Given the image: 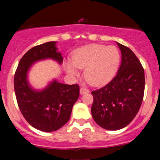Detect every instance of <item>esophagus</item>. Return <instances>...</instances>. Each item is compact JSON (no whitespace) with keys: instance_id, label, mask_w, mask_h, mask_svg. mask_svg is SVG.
Wrapping results in <instances>:
<instances>
[{"instance_id":"34e87169","label":"esophagus","mask_w":160,"mask_h":160,"mask_svg":"<svg viewBox=\"0 0 160 160\" xmlns=\"http://www.w3.org/2000/svg\"><path fill=\"white\" fill-rule=\"evenodd\" d=\"M87 92H89V89H87V88H85V87H81V88H80V93H81V95H83V94L87 93Z\"/></svg>"}]
</instances>
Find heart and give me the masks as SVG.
I'll list each match as a JSON object with an SVG mask.
<instances>
[{"mask_svg": "<svg viewBox=\"0 0 160 160\" xmlns=\"http://www.w3.org/2000/svg\"><path fill=\"white\" fill-rule=\"evenodd\" d=\"M120 54L115 47L92 44L79 48L71 61H65L64 68L70 76H76L78 68H84V78L92 85L99 86L108 82L117 71Z\"/></svg>", "mask_w": 160, "mask_h": 160, "instance_id": "1", "label": "heart"}]
</instances>
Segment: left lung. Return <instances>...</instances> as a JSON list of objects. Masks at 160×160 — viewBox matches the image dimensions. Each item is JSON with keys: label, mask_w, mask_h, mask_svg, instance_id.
Here are the masks:
<instances>
[{"label": "left lung", "mask_w": 160, "mask_h": 160, "mask_svg": "<svg viewBox=\"0 0 160 160\" xmlns=\"http://www.w3.org/2000/svg\"><path fill=\"white\" fill-rule=\"evenodd\" d=\"M122 62L115 77L102 88L92 92L91 112L98 125L117 130L128 125L138 112L145 88L144 70L128 47L117 43Z\"/></svg>", "instance_id": "1"}]
</instances>
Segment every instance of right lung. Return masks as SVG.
<instances>
[{
	"label": "right lung",
	"mask_w": 160,
	"mask_h": 160,
	"mask_svg": "<svg viewBox=\"0 0 160 160\" xmlns=\"http://www.w3.org/2000/svg\"><path fill=\"white\" fill-rule=\"evenodd\" d=\"M44 59L62 62L56 41L36 46L24 54L15 72L14 86L17 104L26 121L37 130L52 132L68 122L79 97V86L54 80L42 90L32 89L28 82V72L35 62Z\"/></svg>",
	"instance_id": "obj_1"
}]
</instances>
